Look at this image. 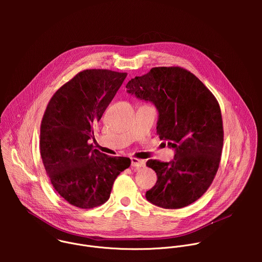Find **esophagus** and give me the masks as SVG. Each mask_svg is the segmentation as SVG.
Wrapping results in <instances>:
<instances>
[{
  "label": "esophagus",
  "instance_id": "1",
  "mask_svg": "<svg viewBox=\"0 0 262 262\" xmlns=\"http://www.w3.org/2000/svg\"><path fill=\"white\" fill-rule=\"evenodd\" d=\"M130 162H132V167H136V168L145 167V162L143 160H138L136 158H133Z\"/></svg>",
  "mask_w": 262,
  "mask_h": 262
}]
</instances>
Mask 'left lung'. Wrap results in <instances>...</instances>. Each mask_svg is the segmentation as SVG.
I'll return each instance as SVG.
<instances>
[{"mask_svg":"<svg viewBox=\"0 0 262 262\" xmlns=\"http://www.w3.org/2000/svg\"><path fill=\"white\" fill-rule=\"evenodd\" d=\"M126 88L127 93L156 105L157 134L175 150L169 163H146L158 175L146 199L168 209L192 204L207 191L220 165L224 130L217 100L196 76L181 67L151 68L132 79Z\"/></svg>","mask_w":262,"mask_h":262,"instance_id":"1","label":"left lung"}]
</instances>
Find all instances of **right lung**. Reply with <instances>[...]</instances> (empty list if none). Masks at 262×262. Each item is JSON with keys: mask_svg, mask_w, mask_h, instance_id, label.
Returning <instances> with one entry per match:
<instances>
[{"mask_svg": "<svg viewBox=\"0 0 262 262\" xmlns=\"http://www.w3.org/2000/svg\"><path fill=\"white\" fill-rule=\"evenodd\" d=\"M126 72L87 69L51 98L40 126V155L57 193L84 209L107 201L117 176L130 160L92 149L93 126L114 98Z\"/></svg>", "mask_w": 262, "mask_h": 262, "instance_id": "1", "label": "right lung"}]
</instances>
